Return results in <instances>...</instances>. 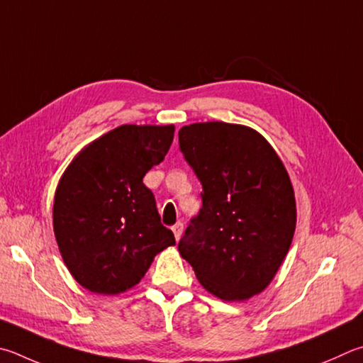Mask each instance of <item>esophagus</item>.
<instances>
[{
    "label": "esophagus",
    "instance_id": "obj_1",
    "mask_svg": "<svg viewBox=\"0 0 363 363\" xmlns=\"http://www.w3.org/2000/svg\"><path fill=\"white\" fill-rule=\"evenodd\" d=\"M171 230H173V233H174V238L176 240H179L181 238V235H182V230H184V225L181 222H177L176 225H173L171 227Z\"/></svg>",
    "mask_w": 363,
    "mask_h": 363
}]
</instances>
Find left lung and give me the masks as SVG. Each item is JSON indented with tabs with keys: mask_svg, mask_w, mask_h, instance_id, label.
I'll return each mask as SVG.
<instances>
[{
	"mask_svg": "<svg viewBox=\"0 0 363 363\" xmlns=\"http://www.w3.org/2000/svg\"><path fill=\"white\" fill-rule=\"evenodd\" d=\"M179 147L203 186V206L177 249L209 294L245 301L272 282L292 245L291 177L265 138L245 125H186Z\"/></svg>",
	"mask_w": 363,
	"mask_h": 363,
	"instance_id": "1",
	"label": "left lung"
}]
</instances>
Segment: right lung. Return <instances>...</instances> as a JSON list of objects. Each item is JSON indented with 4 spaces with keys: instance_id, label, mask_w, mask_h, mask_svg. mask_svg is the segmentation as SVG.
Returning a JSON list of instances; mask_svg holds the SVG:
<instances>
[{
    "instance_id": "1",
    "label": "right lung",
    "mask_w": 363,
    "mask_h": 363,
    "mask_svg": "<svg viewBox=\"0 0 363 363\" xmlns=\"http://www.w3.org/2000/svg\"><path fill=\"white\" fill-rule=\"evenodd\" d=\"M173 138L174 125H121L85 146L65 169L55 190L54 233L65 265L87 291H128L157 254L176 245L143 182Z\"/></svg>"
}]
</instances>
